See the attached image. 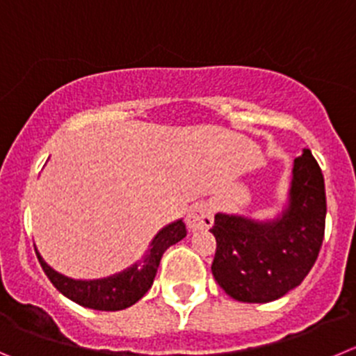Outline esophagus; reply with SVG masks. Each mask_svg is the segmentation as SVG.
Wrapping results in <instances>:
<instances>
[{
	"mask_svg": "<svg viewBox=\"0 0 356 356\" xmlns=\"http://www.w3.org/2000/svg\"><path fill=\"white\" fill-rule=\"evenodd\" d=\"M187 223L192 231H206L213 225V209L211 206L201 202V204L192 206L187 215Z\"/></svg>",
	"mask_w": 356,
	"mask_h": 356,
	"instance_id": "34e87169",
	"label": "esophagus"
}]
</instances>
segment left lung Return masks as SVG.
I'll return each instance as SVG.
<instances>
[{
  "mask_svg": "<svg viewBox=\"0 0 356 356\" xmlns=\"http://www.w3.org/2000/svg\"><path fill=\"white\" fill-rule=\"evenodd\" d=\"M323 175L311 150L293 161L286 204L274 218L216 213L213 276L239 302H270L302 283L325 232Z\"/></svg>",
  "mask_w": 356,
  "mask_h": 356,
  "instance_id": "obj_1",
  "label": "left lung"
}]
</instances>
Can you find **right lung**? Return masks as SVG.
I'll return each mask as SVG.
<instances>
[{
	"label": "right lung",
	"instance_id": "1",
	"mask_svg": "<svg viewBox=\"0 0 356 356\" xmlns=\"http://www.w3.org/2000/svg\"><path fill=\"white\" fill-rule=\"evenodd\" d=\"M185 236H187V229L181 218L162 227L152 239L141 260L120 273L99 277V280H73V277L64 276L43 260L36 246L35 250L45 274L64 297L89 309L120 311L136 304L152 289L164 252L171 245L181 241Z\"/></svg>",
	"mask_w": 356,
	"mask_h": 356
}]
</instances>
